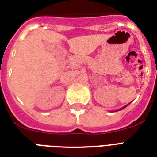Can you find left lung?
Segmentation results:
<instances>
[{
	"label": "left lung",
	"instance_id": "1",
	"mask_svg": "<svg viewBox=\"0 0 157 157\" xmlns=\"http://www.w3.org/2000/svg\"><path fill=\"white\" fill-rule=\"evenodd\" d=\"M124 107H126V106H124V107H122V109H124Z\"/></svg>",
	"mask_w": 157,
	"mask_h": 157
}]
</instances>
